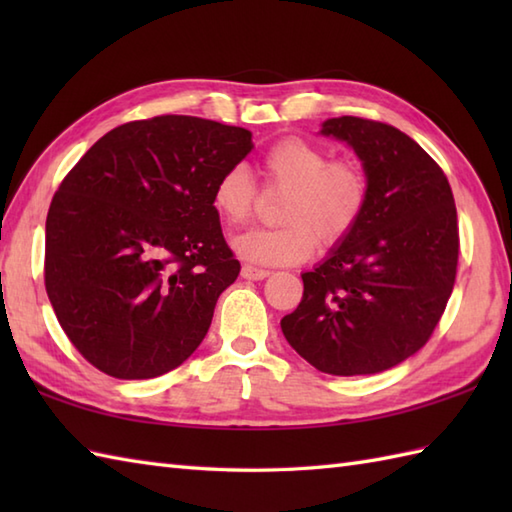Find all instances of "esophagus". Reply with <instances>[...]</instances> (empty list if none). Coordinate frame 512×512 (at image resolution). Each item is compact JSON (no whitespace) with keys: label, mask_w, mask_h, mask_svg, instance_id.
Listing matches in <instances>:
<instances>
[{"label":"esophagus","mask_w":512,"mask_h":512,"mask_svg":"<svg viewBox=\"0 0 512 512\" xmlns=\"http://www.w3.org/2000/svg\"><path fill=\"white\" fill-rule=\"evenodd\" d=\"M268 275H270V270H266V268H257V266H250V264L242 266V277L244 279L259 281V279H266Z\"/></svg>","instance_id":"esophagus-1"}]
</instances>
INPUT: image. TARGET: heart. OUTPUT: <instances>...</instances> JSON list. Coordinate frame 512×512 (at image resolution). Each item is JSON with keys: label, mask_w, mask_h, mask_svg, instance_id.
Masks as SVG:
<instances>
[{"label": "heart", "mask_w": 512, "mask_h": 512, "mask_svg": "<svg viewBox=\"0 0 512 512\" xmlns=\"http://www.w3.org/2000/svg\"><path fill=\"white\" fill-rule=\"evenodd\" d=\"M259 171L266 189L284 191L277 220L264 231L235 239V250L250 262L297 264L308 259L317 242L332 248L350 237L369 202V176L361 162L330 158V151L301 136L270 145ZM213 206L228 226H244L257 209L255 180L244 167L226 169L213 184Z\"/></svg>", "instance_id": "b5f03b06"}]
</instances>
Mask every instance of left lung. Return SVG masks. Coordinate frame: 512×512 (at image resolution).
I'll return each mask as SVG.
<instances>
[{"instance_id":"8db88e82","label":"left lung","mask_w":512,"mask_h":512,"mask_svg":"<svg viewBox=\"0 0 512 512\" xmlns=\"http://www.w3.org/2000/svg\"><path fill=\"white\" fill-rule=\"evenodd\" d=\"M369 176L363 220L312 273L281 319L299 356L332 376L378 374L431 339L453 292L460 231L440 165L400 129L358 116L323 123Z\"/></svg>"}]
</instances>
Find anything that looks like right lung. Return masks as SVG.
Listing matches in <instances>:
<instances>
[{
    "instance_id": "add662e5",
    "label": "right lung",
    "mask_w": 512,
    "mask_h": 512,
    "mask_svg": "<svg viewBox=\"0 0 512 512\" xmlns=\"http://www.w3.org/2000/svg\"><path fill=\"white\" fill-rule=\"evenodd\" d=\"M253 149L244 127L165 114L114 127L50 202L54 314L103 374L140 380L182 365L239 275L213 184Z\"/></svg>"
}]
</instances>
